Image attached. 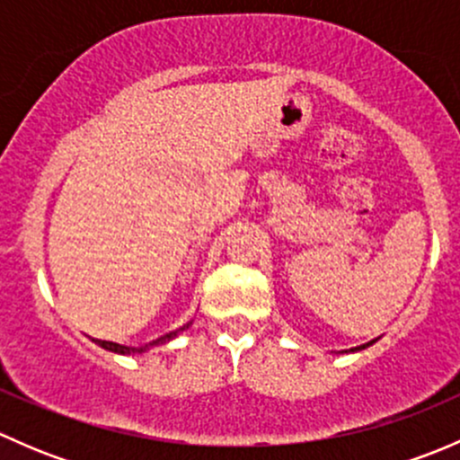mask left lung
I'll use <instances>...</instances> for the list:
<instances>
[{"instance_id":"obj_1","label":"left lung","mask_w":460,"mask_h":460,"mask_svg":"<svg viewBox=\"0 0 460 460\" xmlns=\"http://www.w3.org/2000/svg\"><path fill=\"white\" fill-rule=\"evenodd\" d=\"M376 341H378V338H374V341L365 342V345H358V347H351V349H345V351H342V354H354V351H363V349H367V347H372Z\"/></svg>"}]
</instances>
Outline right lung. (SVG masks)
<instances>
[{
  "label": "right lung",
  "mask_w": 460,
  "mask_h": 460,
  "mask_svg": "<svg viewBox=\"0 0 460 460\" xmlns=\"http://www.w3.org/2000/svg\"><path fill=\"white\" fill-rule=\"evenodd\" d=\"M191 323H193V320H191ZM191 323L182 324V327H180V329H175V332H169V333H164V336L155 338V341L146 342V345H140V347H128V345H119V342L100 341V338H91V341L95 342V345H100L102 349H106V351H113V354H124V356H128V354H142V351H148V349H153V347L166 345V342H169V341H173V338H178V333H182L184 329H189V327H191Z\"/></svg>",
  "instance_id": "1"
}]
</instances>
